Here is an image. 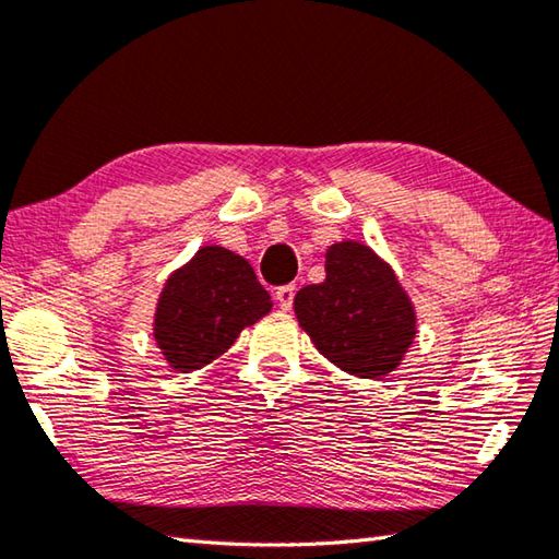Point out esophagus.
<instances>
[{"instance_id":"esophagus-1","label":"esophagus","mask_w":559,"mask_h":559,"mask_svg":"<svg viewBox=\"0 0 559 559\" xmlns=\"http://www.w3.org/2000/svg\"><path fill=\"white\" fill-rule=\"evenodd\" d=\"M293 296H296V286H281L273 293V298H276L281 310H288L293 306Z\"/></svg>"}]
</instances>
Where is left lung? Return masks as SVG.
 Instances as JSON below:
<instances>
[{
  "label": "left lung",
  "instance_id": "8db88e82",
  "mask_svg": "<svg viewBox=\"0 0 559 559\" xmlns=\"http://www.w3.org/2000/svg\"><path fill=\"white\" fill-rule=\"evenodd\" d=\"M298 325L328 362L362 380L394 372L416 337V310L394 269L362 241L325 251V281L293 300Z\"/></svg>",
  "mask_w": 559,
  "mask_h": 559
}]
</instances>
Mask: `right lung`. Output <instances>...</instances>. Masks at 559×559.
<instances>
[{
  "instance_id": "1",
  "label": "right lung",
  "mask_w": 559,
  "mask_h": 559,
  "mask_svg": "<svg viewBox=\"0 0 559 559\" xmlns=\"http://www.w3.org/2000/svg\"><path fill=\"white\" fill-rule=\"evenodd\" d=\"M273 300L251 263L224 246H202L159 290L153 337L169 370L194 372L229 349Z\"/></svg>"
}]
</instances>
